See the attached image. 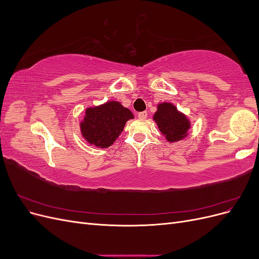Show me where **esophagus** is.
<instances>
[{"instance_id":"1","label":"esophagus","mask_w":259,"mask_h":259,"mask_svg":"<svg viewBox=\"0 0 259 259\" xmlns=\"http://www.w3.org/2000/svg\"><path fill=\"white\" fill-rule=\"evenodd\" d=\"M147 116H148V113H147L146 111H144V112H139V113H138V117H139L140 120H145Z\"/></svg>"}]
</instances>
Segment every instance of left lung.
<instances>
[{
    "label": "left lung",
    "instance_id": "obj_1",
    "mask_svg": "<svg viewBox=\"0 0 259 259\" xmlns=\"http://www.w3.org/2000/svg\"><path fill=\"white\" fill-rule=\"evenodd\" d=\"M153 121L168 143L183 140L189 134L191 123L187 115L177 110L171 103H161L153 114Z\"/></svg>",
    "mask_w": 259,
    "mask_h": 259
}]
</instances>
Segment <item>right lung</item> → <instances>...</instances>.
<instances>
[{
    "instance_id": "1",
    "label": "right lung",
    "mask_w": 259,
    "mask_h": 259,
    "mask_svg": "<svg viewBox=\"0 0 259 259\" xmlns=\"http://www.w3.org/2000/svg\"><path fill=\"white\" fill-rule=\"evenodd\" d=\"M134 119L130 109L115 100L85 109L84 120L80 123L82 137L98 148H108L124 130L125 123Z\"/></svg>"
}]
</instances>
